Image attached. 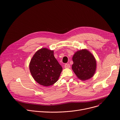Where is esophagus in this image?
<instances>
[{
  "instance_id": "obj_1",
  "label": "esophagus",
  "mask_w": 120,
  "mask_h": 120,
  "mask_svg": "<svg viewBox=\"0 0 120 120\" xmlns=\"http://www.w3.org/2000/svg\"><path fill=\"white\" fill-rule=\"evenodd\" d=\"M70 67V66L69 64H64V68H69Z\"/></svg>"
}]
</instances>
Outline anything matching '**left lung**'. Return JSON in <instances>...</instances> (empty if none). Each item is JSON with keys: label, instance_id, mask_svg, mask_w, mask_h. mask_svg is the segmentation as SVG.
<instances>
[{"label": "left lung", "instance_id": "8db88e82", "mask_svg": "<svg viewBox=\"0 0 120 120\" xmlns=\"http://www.w3.org/2000/svg\"><path fill=\"white\" fill-rule=\"evenodd\" d=\"M72 60V70L80 80H88L94 75L96 69V61L88 50L83 49L75 52Z\"/></svg>", "mask_w": 120, "mask_h": 120}]
</instances>
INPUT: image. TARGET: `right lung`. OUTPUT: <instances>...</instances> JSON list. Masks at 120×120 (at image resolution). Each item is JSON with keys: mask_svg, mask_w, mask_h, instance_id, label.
I'll return each instance as SVG.
<instances>
[{"mask_svg": "<svg viewBox=\"0 0 120 120\" xmlns=\"http://www.w3.org/2000/svg\"><path fill=\"white\" fill-rule=\"evenodd\" d=\"M29 68L34 79L39 84L49 86L58 80L62 67L54 57L53 51L41 48L31 58Z\"/></svg>", "mask_w": 120, "mask_h": 120, "instance_id": "1", "label": "right lung"}]
</instances>
